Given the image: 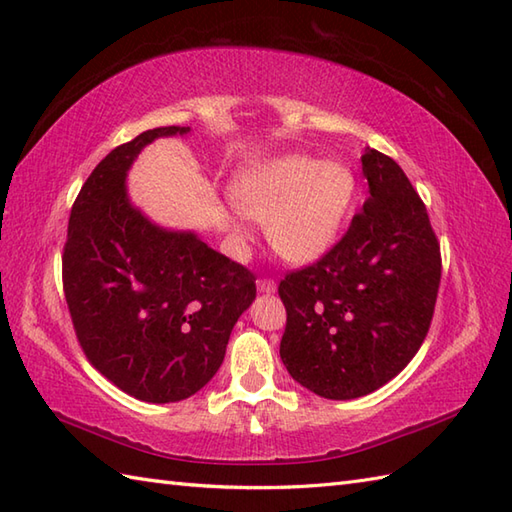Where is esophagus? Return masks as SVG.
Wrapping results in <instances>:
<instances>
[{
    "instance_id": "esophagus-1",
    "label": "esophagus",
    "mask_w": 512,
    "mask_h": 512,
    "mask_svg": "<svg viewBox=\"0 0 512 512\" xmlns=\"http://www.w3.org/2000/svg\"><path fill=\"white\" fill-rule=\"evenodd\" d=\"M275 288H277L275 279H270V277H259L257 279V290L259 292H275Z\"/></svg>"
}]
</instances>
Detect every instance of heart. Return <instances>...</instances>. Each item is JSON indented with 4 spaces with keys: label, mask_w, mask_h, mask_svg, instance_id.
Here are the masks:
<instances>
[{
    "label": "heart",
    "mask_w": 512,
    "mask_h": 512,
    "mask_svg": "<svg viewBox=\"0 0 512 512\" xmlns=\"http://www.w3.org/2000/svg\"><path fill=\"white\" fill-rule=\"evenodd\" d=\"M354 173L343 162L290 154L255 165L231 184V195L250 220L266 224L268 242L288 262L306 264L328 250L354 200ZM246 244L250 231L233 222Z\"/></svg>",
    "instance_id": "1"
}]
</instances>
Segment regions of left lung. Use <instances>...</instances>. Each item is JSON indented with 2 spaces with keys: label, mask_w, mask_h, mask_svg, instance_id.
<instances>
[{
  "label": "left lung",
  "mask_w": 512,
  "mask_h": 512,
  "mask_svg": "<svg viewBox=\"0 0 512 512\" xmlns=\"http://www.w3.org/2000/svg\"><path fill=\"white\" fill-rule=\"evenodd\" d=\"M369 195L317 262L279 281V354L317 396H367L407 367L431 328L442 255L427 206L396 160L365 149Z\"/></svg>",
  "instance_id": "8db88e82"
}]
</instances>
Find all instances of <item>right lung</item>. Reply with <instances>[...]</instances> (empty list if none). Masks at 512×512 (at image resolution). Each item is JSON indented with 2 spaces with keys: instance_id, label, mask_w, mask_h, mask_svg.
<instances>
[{
  "instance_id": "obj_1",
  "label": "right lung",
  "mask_w": 512,
  "mask_h": 512,
  "mask_svg": "<svg viewBox=\"0 0 512 512\" xmlns=\"http://www.w3.org/2000/svg\"><path fill=\"white\" fill-rule=\"evenodd\" d=\"M147 129L107 154L72 204L61 277L85 358L125 394L176 402L220 369L228 336L257 288L242 264L193 233L145 220L127 200L125 173L158 136Z\"/></svg>"
}]
</instances>
